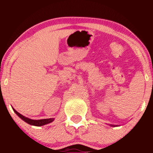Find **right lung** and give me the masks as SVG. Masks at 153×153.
<instances>
[{"label":"right lung","instance_id":"obj_1","mask_svg":"<svg viewBox=\"0 0 153 153\" xmlns=\"http://www.w3.org/2000/svg\"><path fill=\"white\" fill-rule=\"evenodd\" d=\"M15 112L16 113V114L20 117L21 119H22L24 122H26L28 124H31V125H34V126H37V127H40V126H43L45 125V124H49V123L52 122L53 121V119H40V120H32V119H29L26 118V117H23L22 114L17 112L16 111H15Z\"/></svg>","mask_w":153,"mask_h":153}]
</instances>
